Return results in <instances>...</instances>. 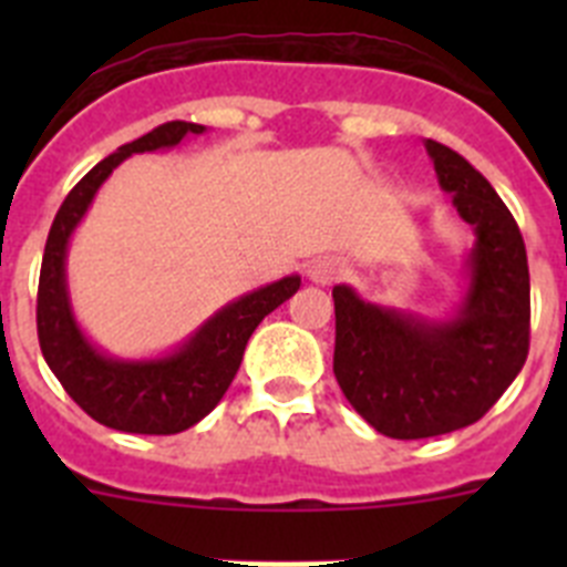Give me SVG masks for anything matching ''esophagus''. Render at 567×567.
<instances>
[{"mask_svg": "<svg viewBox=\"0 0 567 567\" xmlns=\"http://www.w3.org/2000/svg\"><path fill=\"white\" fill-rule=\"evenodd\" d=\"M343 275H346V264L340 258H332V255H327V258H318L312 267H309V278H312L315 284H320V287L338 284Z\"/></svg>", "mask_w": 567, "mask_h": 567, "instance_id": "obj_1", "label": "esophagus"}]
</instances>
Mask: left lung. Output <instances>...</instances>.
Instances as JSON below:
<instances>
[{"mask_svg":"<svg viewBox=\"0 0 567 567\" xmlns=\"http://www.w3.org/2000/svg\"><path fill=\"white\" fill-rule=\"evenodd\" d=\"M440 187L477 229L471 289L452 323L363 303L334 287V378L354 412L394 440H423L477 423L523 369L530 346V278L511 209L463 155L429 138Z\"/></svg>","mask_w":567,"mask_h":567,"instance_id":"1","label":"left lung"}]
</instances>
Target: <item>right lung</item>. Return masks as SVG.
I'll return each instance as SVG.
<instances>
[{
	"instance_id": "add662e5",
	"label": "right lung",
	"mask_w": 567,
	"mask_h": 567,
	"mask_svg": "<svg viewBox=\"0 0 567 567\" xmlns=\"http://www.w3.org/2000/svg\"><path fill=\"white\" fill-rule=\"evenodd\" d=\"M187 133H204L202 124L167 122L124 144L84 175L59 207L44 244L37 295V332L50 372L64 392L96 423L127 434H178L213 412L229 389L244 360L249 334L272 309L292 298L300 278L244 295L215 315L182 352L150 363H122L99 354L73 323L64 292V249L68 238L96 189L122 158L147 150L173 147Z\"/></svg>"
}]
</instances>
